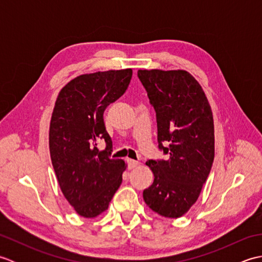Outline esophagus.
Listing matches in <instances>:
<instances>
[{
	"label": "esophagus",
	"mask_w": 262,
	"mask_h": 262,
	"mask_svg": "<svg viewBox=\"0 0 262 262\" xmlns=\"http://www.w3.org/2000/svg\"><path fill=\"white\" fill-rule=\"evenodd\" d=\"M127 164H128V169H134L136 166L140 164V162L136 160H132V159H128L127 160Z\"/></svg>",
	"instance_id": "obj_1"
}]
</instances>
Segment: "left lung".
Here are the masks:
<instances>
[{
	"label": "left lung",
	"mask_w": 262,
	"mask_h": 262,
	"mask_svg": "<svg viewBox=\"0 0 262 262\" xmlns=\"http://www.w3.org/2000/svg\"><path fill=\"white\" fill-rule=\"evenodd\" d=\"M157 113L159 148L166 160H148L154 174L143 191L146 205L169 219L196 203L214 161V119L202 86L187 71L138 70Z\"/></svg>",
	"instance_id": "left-lung-1"
}]
</instances>
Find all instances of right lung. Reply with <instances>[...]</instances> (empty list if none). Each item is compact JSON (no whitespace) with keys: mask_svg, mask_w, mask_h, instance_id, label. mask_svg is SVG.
I'll list each match as a JSON object with an SVG mask.
<instances>
[{"mask_svg":"<svg viewBox=\"0 0 262 262\" xmlns=\"http://www.w3.org/2000/svg\"><path fill=\"white\" fill-rule=\"evenodd\" d=\"M132 69L75 77L60 90L49 127V151L60 190L79 215L92 219L108 208L122 181L125 162L111 159L113 141L103 113L127 90ZM104 140L106 148L96 144Z\"/></svg>","mask_w":262,"mask_h":262,"instance_id":"1","label":"right lung"}]
</instances>
